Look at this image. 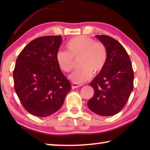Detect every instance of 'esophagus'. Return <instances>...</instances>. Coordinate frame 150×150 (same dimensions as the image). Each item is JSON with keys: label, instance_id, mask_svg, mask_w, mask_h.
<instances>
[{"label": "esophagus", "instance_id": "esophagus-1", "mask_svg": "<svg viewBox=\"0 0 150 150\" xmlns=\"http://www.w3.org/2000/svg\"><path fill=\"white\" fill-rule=\"evenodd\" d=\"M82 85H79V84H76V83H72L71 84V88H72V89H76V88L81 87Z\"/></svg>", "mask_w": 150, "mask_h": 150}]
</instances>
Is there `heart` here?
<instances>
[{
  "label": "heart",
  "mask_w": 150,
  "mask_h": 150,
  "mask_svg": "<svg viewBox=\"0 0 150 150\" xmlns=\"http://www.w3.org/2000/svg\"><path fill=\"white\" fill-rule=\"evenodd\" d=\"M67 51H59L56 61L64 72L69 73L74 66V60L79 59V68L69 76L76 83H82L90 79L93 73L98 74L103 69L107 60V50L100 42L81 35L71 38L65 45Z\"/></svg>",
  "instance_id": "1"
}]
</instances>
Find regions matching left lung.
<instances>
[{
  "mask_svg": "<svg viewBox=\"0 0 150 150\" xmlns=\"http://www.w3.org/2000/svg\"><path fill=\"white\" fill-rule=\"evenodd\" d=\"M107 50L104 68L90 83L94 95L87 102L91 111L101 116L118 113L126 105L133 90L134 71L126 50L115 39L96 35Z\"/></svg>",
  "mask_w": 150,
  "mask_h": 150,
  "instance_id": "obj_1",
  "label": "left lung"
}]
</instances>
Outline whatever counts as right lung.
Returning a JSON list of instances; mask_svg holds the SVG:
<instances>
[{
	"label": "right lung",
	"instance_id": "obj_1",
	"mask_svg": "<svg viewBox=\"0 0 150 150\" xmlns=\"http://www.w3.org/2000/svg\"><path fill=\"white\" fill-rule=\"evenodd\" d=\"M61 42L60 35L38 38L26 45L16 59L14 89L33 115L45 117L54 113L71 89L56 61Z\"/></svg>",
	"mask_w": 150,
	"mask_h": 150
}]
</instances>
